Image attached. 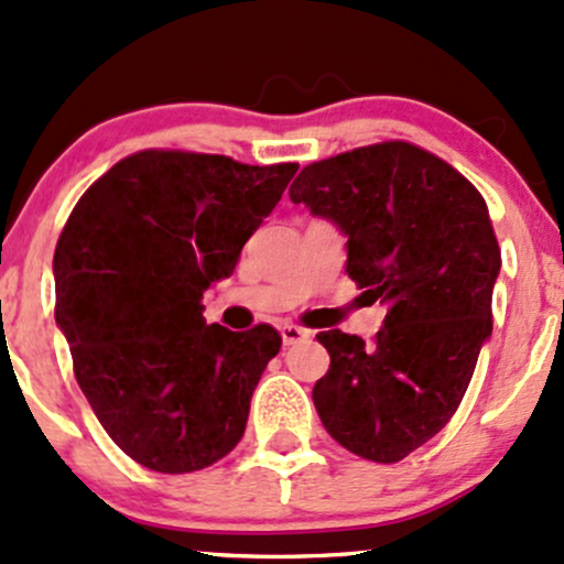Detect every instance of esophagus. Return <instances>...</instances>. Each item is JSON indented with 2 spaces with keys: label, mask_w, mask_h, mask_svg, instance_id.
Listing matches in <instances>:
<instances>
[{
  "label": "esophagus",
  "mask_w": 564,
  "mask_h": 564,
  "mask_svg": "<svg viewBox=\"0 0 564 564\" xmlns=\"http://www.w3.org/2000/svg\"><path fill=\"white\" fill-rule=\"evenodd\" d=\"M307 336H310V332H304V328L294 326V323H283V326H281V339H283V347L296 345V341L307 339Z\"/></svg>",
  "instance_id": "1"
}]
</instances>
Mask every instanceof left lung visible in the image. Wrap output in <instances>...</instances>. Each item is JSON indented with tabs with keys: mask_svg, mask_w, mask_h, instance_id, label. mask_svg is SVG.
<instances>
[{
	"mask_svg": "<svg viewBox=\"0 0 564 564\" xmlns=\"http://www.w3.org/2000/svg\"><path fill=\"white\" fill-rule=\"evenodd\" d=\"M289 198L347 238V275L390 304L373 345L321 332L332 355L313 403L326 432L394 464L456 413L494 332L501 251L477 187L411 142H379L304 166Z\"/></svg>",
	"mask_w": 564,
	"mask_h": 564,
	"instance_id": "8db88e82",
	"label": "left lung"
}]
</instances>
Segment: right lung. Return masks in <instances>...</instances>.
I'll return each instance as SVG.
<instances>
[{
  "label": "right lung",
  "mask_w": 564,
  "mask_h": 564,
  "mask_svg": "<svg viewBox=\"0 0 564 564\" xmlns=\"http://www.w3.org/2000/svg\"><path fill=\"white\" fill-rule=\"evenodd\" d=\"M296 164L142 151L79 198L55 246V321L97 422L127 456L185 475L243 437L281 336L204 321Z\"/></svg>",
  "instance_id": "add662e5"
}]
</instances>
